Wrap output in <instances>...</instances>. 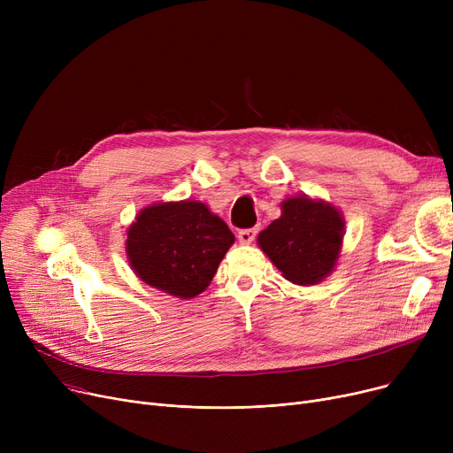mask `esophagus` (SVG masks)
<instances>
[{
    "mask_svg": "<svg viewBox=\"0 0 453 453\" xmlns=\"http://www.w3.org/2000/svg\"><path fill=\"white\" fill-rule=\"evenodd\" d=\"M257 236V229H241L239 231V242L241 244H251Z\"/></svg>",
    "mask_w": 453,
    "mask_h": 453,
    "instance_id": "esophagus-1",
    "label": "esophagus"
}]
</instances>
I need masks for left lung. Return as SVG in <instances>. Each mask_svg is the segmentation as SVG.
<instances>
[{
	"label": "left lung",
	"instance_id": "8db88e82",
	"mask_svg": "<svg viewBox=\"0 0 453 453\" xmlns=\"http://www.w3.org/2000/svg\"><path fill=\"white\" fill-rule=\"evenodd\" d=\"M342 211L321 198L290 196L280 203V217L257 236L282 277L312 287L334 272L343 246Z\"/></svg>",
	"mask_w": 453,
	"mask_h": 453
}]
</instances>
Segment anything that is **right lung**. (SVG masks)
Listing matches in <instances>:
<instances>
[{
    "label": "right lung",
    "instance_id": "add662e5",
    "mask_svg": "<svg viewBox=\"0 0 453 453\" xmlns=\"http://www.w3.org/2000/svg\"><path fill=\"white\" fill-rule=\"evenodd\" d=\"M127 258L149 287L180 299L200 296L234 242L227 224L196 200L142 207L127 231Z\"/></svg>",
    "mask_w": 453,
    "mask_h": 453
}]
</instances>
